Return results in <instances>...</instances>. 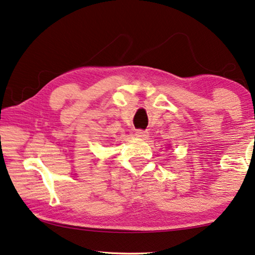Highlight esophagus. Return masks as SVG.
Masks as SVG:
<instances>
[{"label": "esophagus", "instance_id": "1", "mask_svg": "<svg viewBox=\"0 0 255 255\" xmlns=\"http://www.w3.org/2000/svg\"><path fill=\"white\" fill-rule=\"evenodd\" d=\"M135 135L138 136V138H142V139H146L148 136V132L144 131V130H141V128H139V130L135 131Z\"/></svg>", "mask_w": 255, "mask_h": 255}]
</instances>
